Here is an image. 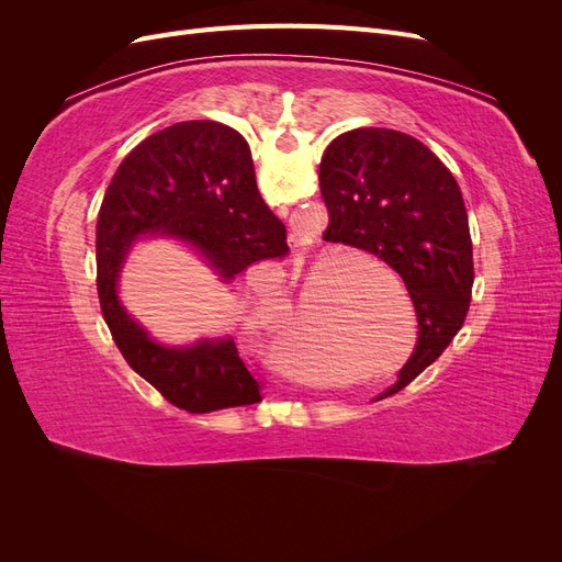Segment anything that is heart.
Listing matches in <instances>:
<instances>
[{"label":"heart","instance_id":"1","mask_svg":"<svg viewBox=\"0 0 562 562\" xmlns=\"http://www.w3.org/2000/svg\"><path fill=\"white\" fill-rule=\"evenodd\" d=\"M326 278H328L326 267L314 271L312 279L307 281V288H304V300L300 304V310L283 335L279 361L288 372H293V375H304V370L297 366L295 356L297 359H307L312 353V356H318V359H335V356L345 347V337L333 330L326 314L321 312L318 316H314L316 300L323 291V285H326V291H333L335 288V277H330L328 282L325 281ZM262 318L267 321L269 314L265 312Z\"/></svg>","mask_w":562,"mask_h":562}]
</instances>
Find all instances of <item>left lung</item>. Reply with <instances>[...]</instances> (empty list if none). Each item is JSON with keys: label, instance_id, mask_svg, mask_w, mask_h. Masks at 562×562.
I'll use <instances>...</instances> for the list:
<instances>
[{"label": "left lung", "instance_id": "1", "mask_svg": "<svg viewBox=\"0 0 562 562\" xmlns=\"http://www.w3.org/2000/svg\"><path fill=\"white\" fill-rule=\"evenodd\" d=\"M323 239L359 248L403 279L415 304L417 347L386 394L429 368L464 326L473 288V246L459 184L434 151L391 128H353L323 151Z\"/></svg>", "mask_w": 562, "mask_h": 562}]
</instances>
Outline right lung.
I'll return each mask as SVG.
<instances>
[{
  "instance_id": "1",
  "label": "right lung",
  "mask_w": 562,
  "mask_h": 562,
  "mask_svg": "<svg viewBox=\"0 0 562 562\" xmlns=\"http://www.w3.org/2000/svg\"><path fill=\"white\" fill-rule=\"evenodd\" d=\"M155 232L199 248L225 281L255 262L285 258V227L258 192L241 133L211 119L180 122L149 135L119 164L98 213V297L126 363L168 403L194 415L260 403V382L232 339L168 349L119 304L126 250Z\"/></svg>"
}]
</instances>
